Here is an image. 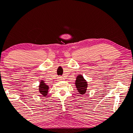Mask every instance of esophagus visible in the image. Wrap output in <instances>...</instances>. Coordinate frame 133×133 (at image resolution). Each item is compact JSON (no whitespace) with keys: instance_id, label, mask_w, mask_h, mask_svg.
<instances>
[{"instance_id":"obj_1","label":"esophagus","mask_w":133,"mask_h":133,"mask_svg":"<svg viewBox=\"0 0 133 133\" xmlns=\"http://www.w3.org/2000/svg\"><path fill=\"white\" fill-rule=\"evenodd\" d=\"M58 79H59V80H60V81H62V80H64L63 77H58Z\"/></svg>"}]
</instances>
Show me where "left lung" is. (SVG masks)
I'll return each mask as SVG.
<instances>
[{
  "mask_svg": "<svg viewBox=\"0 0 133 133\" xmlns=\"http://www.w3.org/2000/svg\"><path fill=\"white\" fill-rule=\"evenodd\" d=\"M75 84L79 94H84L86 93L88 88V82L82 75L79 74L76 77Z\"/></svg>",
  "mask_w": 133,
  "mask_h": 133,
  "instance_id": "1",
  "label": "left lung"
}]
</instances>
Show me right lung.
<instances>
[{
  "mask_svg": "<svg viewBox=\"0 0 133 133\" xmlns=\"http://www.w3.org/2000/svg\"><path fill=\"white\" fill-rule=\"evenodd\" d=\"M49 88V86H47L43 80H41L40 84L39 86V91L41 94H42L43 96H46L48 93Z\"/></svg>",
  "mask_w": 133,
  "mask_h": 133,
  "instance_id": "add662e5",
  "label": "right lung"
}]
</instances>
